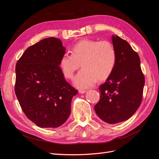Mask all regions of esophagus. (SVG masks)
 <instances>
[{"mask_svg": "<svg viewBox=\"0 0 159 159\" xmlns=\"http://www.w3.org/2000/svg\"><path fill=\"white\" fill-rule=\"evenodd\" d=\"M85 92H86L85 90H81V89H80V90H79V93H81V94H84V93H85Z\"/></svg>", "mask_w": 159, "mask_h": 159, "instance_id": "34e87169", "label": "esophagus"}]
</instances>
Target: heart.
Instances as JSON below:
<instances>
[{"instance_id": "obj_1", "label": "heart", "mask_w": 159, "mask_h": 159, "mask_svg": "<svg viewBox=\"0 0 159 159\" xmlns=\"http://www.w3.org/2000/svg\"><path fill=\"white\" fill-rule=\"evenodd\" d=\"M117 62L116 51L109 41L85 39L77 43L71 54L62 55L60 67L68 79L73 78L80 64L81 69L74 79V84L80 89L88 88L97 82L98 79H106L113 71Z\"/></svg>"}]
</instances>
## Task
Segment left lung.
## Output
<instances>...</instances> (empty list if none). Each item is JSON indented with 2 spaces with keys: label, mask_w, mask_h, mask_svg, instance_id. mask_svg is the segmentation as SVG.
Listing matches in <instances>:
<instances>
[{
  "label": "left lung",
  "mask_w": 159,
  "mask_h": 159,
  "mask_svg": "<svg viewBox=\"0 0 159 159\" xmlns=\"http://www.w3.org/2000/svg\"><path fill=\"white\" fill-rule=\"evenodd\" d=\"M117 62L112 73L99 86V102L95 111L103 121L115 124L129 119L140 106L145 77L140 57L129 43L118 36H112Z\"/></svg>",
  "instance_id": "left-lung-1"
}]
</instances>
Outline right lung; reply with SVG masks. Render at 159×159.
<instances>
[{
  "label": "right lung",
  "instance_id": "obj_1",
  "mask_svg": "<svg viewBox=\"0 0 159 159\" xmlns=\"http://www.w3.org/2000/svg\"><path fill=\"white\" fill-rule=\"evenodd\" d=\"M66 52L60 39L51 37L24 52L16 65L15 93L26 116L42 128L63 125L78 93L66 81L60 60Z\"/></svg>",
  "mask_w": 159,
  "mask_h": 159
}]
</instances>
